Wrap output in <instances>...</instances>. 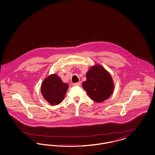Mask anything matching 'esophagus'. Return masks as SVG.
Listing matches in <instances>:
<instances>
[{"label":"esophagus","instance_id":"obj_1","mask_svg":"<svg viewBox=\"0 0 155 155\" xmlns=\"http://www.w3.org/2000/svg\"><path fill=\"white\" fill-rule=\"evenodd\" d=\"M80 85H81V82H76V83H74V84H73V85H74V86H80Z\"/></svg>","mask_w":155,"mask_h":155}]
</instances>
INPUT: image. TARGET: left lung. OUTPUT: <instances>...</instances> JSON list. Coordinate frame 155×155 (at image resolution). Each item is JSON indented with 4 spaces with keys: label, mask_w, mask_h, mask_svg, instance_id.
<instances>
[{
    "label": "left lung",
    "mask_w": 155,
    "mask_h": 155,
    "mask_svg": "<svg viewBox=\"0 0 155 155\" xmlns=\"http://www.w3.org/2000/svg\"><path fill=\"white\" fill-rule=\"evenodd\" d=\"M86 76L87 80L83 82L82 87L93 101L100 103L110 96L114 89L113 81L110 74L103 67H92Z\"/></svg>",
    "instance_id": "left-lung-1"
}]
</instances>
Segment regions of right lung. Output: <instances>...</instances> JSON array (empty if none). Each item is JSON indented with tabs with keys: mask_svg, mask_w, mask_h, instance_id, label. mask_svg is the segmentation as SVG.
<instances>
[{
	"mask_svg": "<svg viewBox=\"0 0 155 155\" xmlns=\"http://www.w3.org/2000/svg\"><path fill=\"white\" fill-rule=\"evenodd\" d=\"M68 88V84L61 81L58 75L52 74L42 82L41 93L46 101L57 105L64 99Z\"/></svg>",
	"mask_w": 155,
	"mask_h": 155,
	"instance_id": "obj_1",
	"label": "right lung"
}]
</instances>
